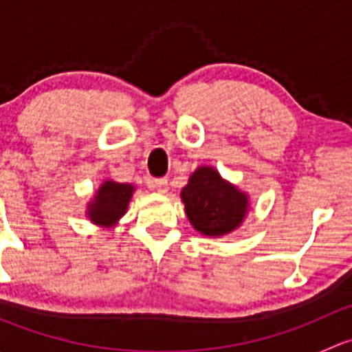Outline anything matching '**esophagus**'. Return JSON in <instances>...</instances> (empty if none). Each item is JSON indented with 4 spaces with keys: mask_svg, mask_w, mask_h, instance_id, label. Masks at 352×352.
Returning <instances> with one entry per match:
<instances>
[{
    "mask_svg": "<svg viewBox=\"0 0 352 352\" xmlns=\"http://www.w3.org/2000/svg\"><path fill=\"white\" fill-rule=\"evenodd\" d=\"M153 187L158 192L162 194H166L168 192V179H165V177H160V179H155L153 180Z\"/></svg>",
    "mask_w": 352,
    "mask_h": 352,
    "instance_id": "obj_1",
    "label": "esophagus"
}]
</instances>
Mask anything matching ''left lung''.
Segmentation results:
<instances>
[{"label": "left lung", "mask_w": 352, "mask_h": 352, "mask_svg": "<svg viewBox=\"0 0 352 352\" xmlns=\"http://www.w3.org/2000/svg\"><path fill=\"white\" fill-rule=\"evenodd\" d=\"M186 214L194 228L208 236H221L242 223L247 196L225 182L214 168L201 166L182 189Z\"/></svg>", "instance_id": "1"}]
</instances>
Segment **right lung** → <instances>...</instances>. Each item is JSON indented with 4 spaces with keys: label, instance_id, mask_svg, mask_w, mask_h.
Here are the masks:
<instances>
[{
    "label": "right lung",
    "instance_id": "obj_1",
    "mask_svg": "<svg viewBox=\"0 0 352 352\" xmlns=\"http://www.w3.org/2000/svg\"><path fill=\"white\" fill-rule=\"evenodd\" d=\"M134 187L107 180L98 189L95 201L88 208V218L98 225H112L126 212Z\"/></svg>",
    "mask_w": 352,
    "mask_h": 352
}]
</instances>
